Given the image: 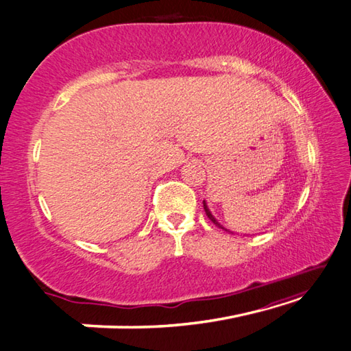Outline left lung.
<instances>
[{
	"label": "left lung",
	"instance_id": "left-lung-1",
	"mask_svg": "<svg viewBox=\"0 0 351 351\" xmlns=\"http://www.w3.org/2000/svg\"><path fill=\"white\" fill-rule=\"evenodd\" d=\"M204 210H205V215H207V216H208V219H210V221H211V222H213V223H215V225H216V226H219V228H221V230H225V231H228V232H231V231H230V230H226V228H225V226H223V225H221V223H219V222H217V221H216V217H215V216H213V215H211V211H210V210H208V207H207V204H205V201H204Z\"/></svg>",
	"mask_w": 351,
	"mask_h": 351
}]
</instances>
